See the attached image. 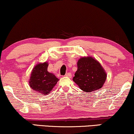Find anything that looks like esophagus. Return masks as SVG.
Returning <instances> with one entry per match:
<instances>
[{"label":"esophagus","instance_id":"1","mask_svg":"<svg viewBox=\"0 0 134 134\" xmlns=\"http://www.w3.org/2000/svg\"><path fill=\"white\" fill-rule=\"evenodd\" d=\"M65 77L71 78V77H72V74H71L70 73H67V74H66L65 75Z\"/></svg>","mask_w":134,"mask_h":134}]
</instances>
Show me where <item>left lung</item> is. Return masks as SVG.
Here are the masks:
<instances>
[{"label": "left lung", "instance_id": "obj_1", "mask_svg": "<svg viewBox=\"0 0 134 134\" xmlns=\"http://www.w3.org/2000/svg\"><path fill=\"white\" fill-rule=\"evenodd\" d=\"M77 70L73 80L85 92L101 88L106 79V74L101 64L91 57H82L77 62Z\"/></svg>", "mask_w": 134, "mask_h": 134}]
</instances>
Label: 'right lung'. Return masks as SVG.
<instances>
[{
    "mask_svg": "<svg viewBox=\"0 0 134 134\" xmlns=\"http://www.w3.org/2000/svg\"><path fill=\"white\" fill-rule=\"evenodd\" d=\"M47 62L39 64L34 67L30 77V87L41 94H47L51 92L59 79L47 71Z\"/></svg>",
    "mask_w": 134,
    "mask_h": 134,
    "instance_id": "obj_1",
    "label": "right lung"
}]
</instances>
